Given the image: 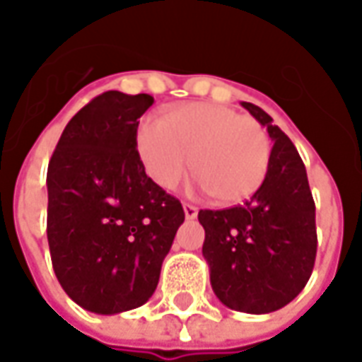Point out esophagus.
<instances>
[{
	"label": "esophagus",
	"mask_w": 362,
	"mask_h": 362,
	"mask_svg": "<svg viewBox=\"0 0 362 362\" xmlns=\"http://www.w3.org/2000/svg\"><path fill=\"white\" fill-rule=\"evenodd\" d=\"M184 214H186V218H188V220H194V218L198 216V208H196L194 204L184 202Z\"/></svg>",
	"instance_id": "1"
}]
</instances>
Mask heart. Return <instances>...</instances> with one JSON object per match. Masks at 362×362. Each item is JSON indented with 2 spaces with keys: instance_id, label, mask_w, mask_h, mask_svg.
I'll return each instance as SVG.
<instances>
[{
  "instance_id": "obj_1",
  "label": "heart",
  "mask_w": 362,
  "mask_h": 362,
  "mask_svg": "<svg viewBox=\"0 0 362 362\" xmlns=\"http://www.w3.org/2000/svg\"><path fill=\"white\" fill-rule=\"evenodd\" d=\"M140 162L152 180L172 190L194 170L218 204H240L264 184L272 144L257 120L212 105L188 103L146 117L136 129Z\"/></svg>"
}]
</instances>
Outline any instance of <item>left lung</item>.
<instances>
[{
	"mask_svg": "<svg viewBox=\"0 0 362 362\" xmlns=\"http://www.w3.org/2000/svg\"><path fill=\"white\" fill-rule=\"evenodd\" d=\"M274 140L269 170L242 206L200 210L214 293L242 313H272L301 293L315 265V202L305 164L274 119L242 103Z\"/></svg>",
	"mask_w": 362,
	"mask_h": 362,
	"instance_id": "obj_1",
	"label": "left lung"
}]
</instances>
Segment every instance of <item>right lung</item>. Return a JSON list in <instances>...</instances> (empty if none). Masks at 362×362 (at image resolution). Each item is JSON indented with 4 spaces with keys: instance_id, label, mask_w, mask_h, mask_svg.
Here are the masks:
<instances>
[{
    "instance_id": "obj_1",
    "label": "right lung",
    "mask_w": 362,
    "mask_h": 362,
    "mask_svg": "<svg viewBox=\"0 0 362 362\" xmlns=\"http://www.w3.org/2000/svg\"><path fill=\"white\" fill-rule=\"evenodd\" d=\"M150 95L107 90L63 130L47 168V240L65 293L115 315L148 301L184 222L178 198L146 176L136 150Z\"/></svg>"
}]
</instances>
